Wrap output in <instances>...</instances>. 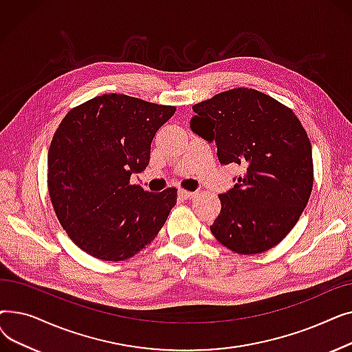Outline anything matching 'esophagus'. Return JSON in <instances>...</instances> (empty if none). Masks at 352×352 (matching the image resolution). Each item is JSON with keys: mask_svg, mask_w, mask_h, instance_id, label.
<instances>
[{"mask_svg": "<svg viewBox=\"0 0 352 352\" xmlns=\"http://www.w3.org/2000/svg\"><path fill=\"white\" fill-rule=\"evenodd\" d=\"M178 195L184 199H190V198H194L197 194L192 192V191H186V190H178Z\"/></svg>", "mask_w": 352, "mask_h": 352, "instance_id": "esophagus-1", "label": "esophagus"}]
</instances>
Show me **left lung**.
Here are the masks:
<instances>
[{
  "instance_id": "1",
  "label": "left lung",
  "mask_w": 352,
  "mask_h": 352,
  "mask_svg": "<svg viewBox=\"0 0 352 352\" xmlns=\"http://www.w3.org/2000/svg\"><path fill=\"white\" fill-rule=\"evenodd\" d=\"M192 131L215 142L221 164L244 174L219 194L221 212L210 227L238 254L268 251L297 224L312 191L311 142L292 111L252 88H234L192 107Z\"/></svg>"
}]
</instances>
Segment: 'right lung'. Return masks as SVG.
<instances>
[{
  "label": "right lung",
  "instance_id": "1",
  "mask_svg": "<svg viewBox=\"0 0 352 352\" xmlns=\"http://www.w3.org/2000/svg\"><path fill=\"white\" fill-rule=\"evenodd\" d=\"M175 113L124 94L92 98L64 117L48 151V190L72 243L104 261L150 244L177 202V190L148 192L129 178L150 162L155 133Z\"/></svg>",
  "mask_w": 352,
  "mask_h": 352
}]
</instances>
